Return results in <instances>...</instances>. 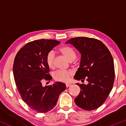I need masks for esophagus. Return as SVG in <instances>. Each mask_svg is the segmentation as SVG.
<instances>
[{"mask_svg":"<svg viewBox=\"0 0 126 126\" xmlns=\"http://www.w3.org/2000/svg\"><path fill=\"white\" fill-rule=\"evenodd\" d=\"M65 85H66V87H68L72 86V84H70V83H66Z\"/></svg>","mask_w":126,"mask_h":126,"instance_id":"34e87169","label":"esophagus"}]
</instances>
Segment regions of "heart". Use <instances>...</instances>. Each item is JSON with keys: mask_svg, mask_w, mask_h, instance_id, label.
<instances>
[{"mask_svg": "<svg viewBox=\"0 0 126 126\" xmlns=\"http://www.w3.org/2000/svg\"><path fill=\"white\" fill-rule=\"evenodd\" d=\"M59 52L62 54L68 61L72 62L76 59V54L73 49L68 46H63L59 48ZM55 54L53 51H50L46 55V61L48 67L52 68L54 67ZM72 72L70 71H59L55 72L53 77L55 80L59 82H66L69 80L70 77L72 76Z\"/></svg>", "mask_w": 126, "mask_h": 126, "instance_id": "obj_1", "label": "heart"}]
</instances>
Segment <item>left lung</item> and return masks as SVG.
<instances>
[{
  "mask_svg": "<svg viewBox=\"0 0 126 126\" xmlns=\"http://www.w3.org/2000/svg\"><path fill=\"white\" fill-rule=\"evenodd\" d=\"M81 54L79 67L74 78L88 81L87 85L76 84L81 91L75 99L79 107L87 110L102 106L111 91L114 80L113 59L107 47L100 40L87 37L73 38L66 42Z\"/></svg>",
  "mask_w": 126,
  "mask_h": 126,
  "instance_id": "obj_1",
  "label": "left lung"
}]
</instances>
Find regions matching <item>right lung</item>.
Masks as SVG:
<instances>
[{"mask_svg": "<svg viewBox=\"0 0 126 126\" xmlns=\"http://www.w3.org/2000/svg\"><path fill=\"white\" fill-rule=\"evenodd\" d=\"M59 43L53 39L34 40L25 44L15 57L13 69L17 89L23 101L39 113L52 110L66 88L65 84L59 82L45 87L42 83L43 79H52L48 74L46 55Z\"/></svg>", "mask_w": 126, "mask_h": 126, "instance_id": "1", "label": "right lung"}]
</instances>
